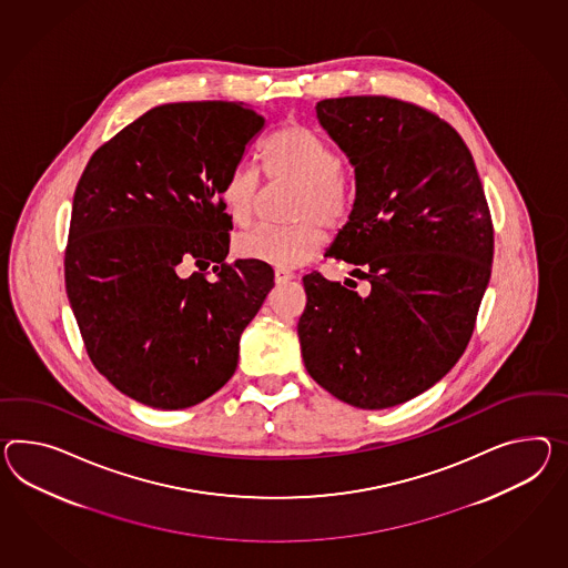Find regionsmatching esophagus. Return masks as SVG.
<instances>
[{"instance_id":"34e87169","label":"esophagus","mask_w":568,"mask_h":568,"mask_svg":"<svg viewBox=\"0 0 568 568\" xmlns=\"http://www.w3.org/2000/svg\"><path fill=\"white\" fill-rule=\"evenodd\" d=\"M293 278H295L293 273H287V271H275V283H277V285H285V283L293 281Z\"/></svg>"}]
</instances>
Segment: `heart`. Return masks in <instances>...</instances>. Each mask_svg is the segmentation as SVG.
<instances>
[{"label": "heart", "instance_id": "heart-1", "mask_svg": "<svg viewBox=\"0 0 568 568\" xmlns=\"http://www.w3.org/2000/svg\"><path fill=\"white\" fill-rule=\"evenodd\" d=\"M266 176L295 186L287 227H256L235 240L240 258L277 268H297L312 261L326 242V230H341L353 211V191L343 179V160L316 131L287 123L266 139L263 148ZM261 176L256 168L237 164L222 184L223 207L235 225L254 217Z\"/></svg>", "mask_w": 568, "mask_h": 568}]
</instances>
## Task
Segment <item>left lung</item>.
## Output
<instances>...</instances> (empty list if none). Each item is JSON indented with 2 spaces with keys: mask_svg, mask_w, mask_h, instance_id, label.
Here are the masks:
<instances>
[{
  "mask_svg": "<svg viewBox=\"0 0 568 568\" xmlns=\"http://www.w3.org/2000/svg\"><path fill=\"white\" fill-rule=\"evenodd\" d=\"M316 119L355 170V203L328 254L353 287L305 275V369L334 398L389 408L435 386L466 351L493 264V222L464 139L386 97L320 100Z\"/></svg>",
  "mask_w": 568,
  "mask_h": 568,
  "instance_id": "obj_1",
  "label": "left lung"
}]
</instances>
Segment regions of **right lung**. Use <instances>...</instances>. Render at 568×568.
<instances>
[{
	"mask_svg": "<svg viewBox=\"0 0 568 568\" xmlns=\"http://www.w3.org/2000/svg\"><path fill=\"white\" fill-rule=\"evenodd\" d=\"M264 119L242 102L155 106L98 148L73 194L65 290L100 374L160 410L207 400L234 375L240 336L273 271L225 264L222 184ZM216 277L182 278V260Z\"/></svg>",
	"mask_w": 568,
	"mask_h": 568,
	"instance_id": "right-lung-1",
	"label": "right lung"
}]
</instances>
